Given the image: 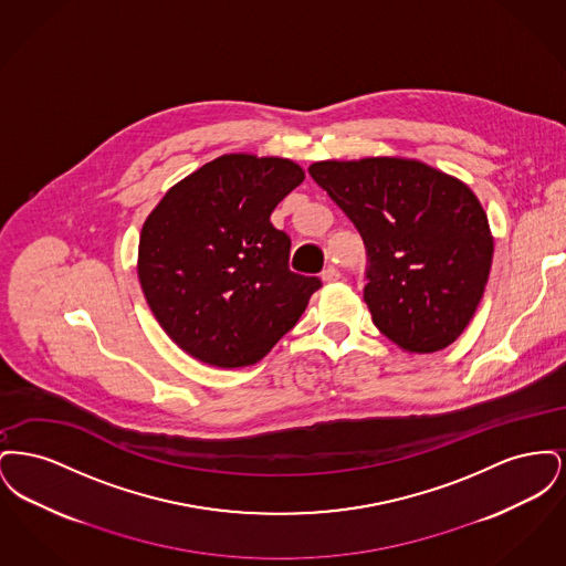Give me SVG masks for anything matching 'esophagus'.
I'll return each mask as SVG.
<instances>
[{
    "label": "esophagus",
    "instance_id": "1",
    "mask_svg": "<svg viewBox=\"0 0 566 566\" xmlns=\"http://www.w3.org/2000/svg\"><path fill=\"white\" fill-rule=\"evenodd\" d=\"M321 277H323L324 282H337L339 277H342V273L337 268H333V265H328L326 270L321 273Z\"/></svg>",
    "mask_w": 566,
    "mask_h": 566
}]
</instances>
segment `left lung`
<instances>
[{
    "mask_svg": "<svg viewBox=\"0 0 566 566\" xmlns=\"http://www.w3.org/2000/svg\"><path fill=\"white\" fill-rule=\"evenodd\" d=\"M310 176L363 238V296L377 328L407 352L454 344L484 296L494 250L473 190L399 157L318 161Z\"/></svg>",
    "mask_w": 566,
    "mask_h": 566,
    "instance_id": "left-lung-1",
    "label": "left lung"
}]
</instances>
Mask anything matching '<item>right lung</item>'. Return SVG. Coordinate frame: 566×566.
<instances>
[{"label": "right lung", "instance_id": "obj_1", "mask_svg": "<svg viewBox=\"0 0 566 566\" xmlns=\"http://www.w3.org/2000/svg\"><path fill=\"white\" fill-rule=\"evenodd\" d=\"M303 178L289 159L222 155L167 190L146 218L139 284L163 331L192 358L254 365L323 286L291 271V238L270 220Z\"/></svg>", "mask_w": 566, "mask_h": 566}]
</instances>
